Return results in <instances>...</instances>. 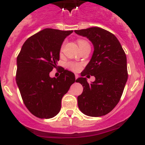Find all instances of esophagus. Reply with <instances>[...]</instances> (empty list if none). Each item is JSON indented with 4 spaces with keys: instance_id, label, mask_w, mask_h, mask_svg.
Instances as JSON below:
<instances>
[{
    "instance_id": "34e87169",
    "label": "esophagus",
    "mask_w": 145,
    "mask_h": 145,
    "mask_svg": "<svg viewBox=\"0 0 145 145\" xmlns=\"http://www.w3.org/2000/svg\"><path fill=\"white\" fill-rule=\"evenodd\" d=\"M78 78H79V75H78V74H75V79Z\"/></svg>"
}]
</instances>
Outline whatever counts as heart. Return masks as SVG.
Listing matches in <instances>:
<instances>
[{
    "label": "heart",
    "instance_id": "obj_1",
    "mask_svg": "<svg viewBox=\"0 0 145 145\" xmlns=\"http://www.w3.org/2000/svg\"><path fill=\"white\" fill-rule=\"evenodd\" d=\"M78 46L80 48L84 46L85 44H87V43H88V42H87L86 40H85L79 39V40H78ZM65 43L61 45V48H60V52H63L64 48H65ZM66 67L69 69V70H72V71L78 72L82 68V64L79 63V62H75V61H68V62L66 64Z\"/></svg>",
    "mask_w": 145,
    "mask_h": 145
}]
</instances>
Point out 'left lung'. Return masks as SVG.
Listing matches in <instances>:
<instances>
[{
    "label": "left lung",
    "mask_w": 145,
    "mask_h": 145,
    "mask_svg": "<svg viewBox=\"0 0 145 145\" xmlns=\"http://www.w3.org/2000/svg\"><path fill=\"white\" fill-rule=\"evenodd\" d=\"M86 37L94 47L89 63L76 80L84 91L78 97V105L83 113L91 117L107 115L118 105L128 79L125 52L118 38L110 32L93 27L75 30ZM91 74L95 81L88 84L83 77Z\"/></svg>",
    "instance_id": "8db88e82"
}]
</instances>
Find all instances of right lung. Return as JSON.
I'll list each match as a JSON object with an SVG mask.
<instances>
[{
	"mask_svg": "<svg viewBox=\"0 0 145 145\" xmlns=\"http://www.w3.org/2000/svg\"><path fill=\"white\" fill-rule=\"evenodd\" d=\"M72 32L43 29L27 39L17 56L16 84L28 110L39 118L57 116L61 99L75 81L73 72L59 66V76H49L57 67L64 40Z\"/></svg>",
	"mask_w": 145,
	"mask_h": 145,
	"instance_id": "right-lung-1",
	"label": "right lung"
}]
</instances>
